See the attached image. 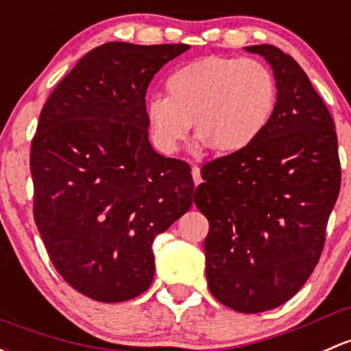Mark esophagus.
Wrapping results in <instances>:
<instances>
[{"mask_svg": "<svg viewBox=\"0 0 351 351\" xmlns=\"http://www.w3.org/2000/svg\"><path fill=\"white\" fill-rule=\"evenodd\" d=\"M191 176H193L195 185L202 183V173H200V168H198L197 165H193V168H191Z\"/></svg>", "mask_w": 351, "mask_h": 351, "instance_id": "34e87169", "label": "esophagus"}]
</instances>
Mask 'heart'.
<instances>
[{
  "mask_svg": "<svg viewBox=\"0 0 351 351\" xmlns=\"http://www.w3.org/2000/svg\"><path fill=\"white\" fill-rule=\"evenodd\" d=\"M166 87L168 95H149L145 106L151 138L163 153L178 151L190 136L191 121L213 153H241L263 134L278 99L267 65L223 55L182 65Z\"/></svg>",
  "mask_w": 351,
  "mask_h": 351,
  "instance_id": "b5f03b06",
  "label": "heart"
}]
</instances>
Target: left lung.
<instances>
[{
    "label": "left lung",
    "instance_id": "8db88e82",
    "mask_svg": "<svg viewBox=\"0 0 351 351\" xmlns=\"http://www.w3.org/2000/svg\"><path fill=\"white\" fill-rule=\"evenodd\" d=\"M271 65L278 99L247 149L202 168L195 205L208 219L206 281L239 313L274 309L318 264L341 169L335 123L304 70L278 47H245Z\"/></svg>",
    "mask_w": 351,
    "mask_h": 351
}]
</instances>
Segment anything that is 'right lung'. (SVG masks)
<instances>
[{
  "instance_id": "add662e5",
  "label": "right lung",
  "mask_w": 351,
  "mask_h": 351,
  "mask_svg": "<svg viewBox=\"0 0 351 351\" xmlns=\"http://www.w3.org/2000/svg\"><path fill=\"white\" fill-rule=\"evenodd\" d=\"M188 49L104 43L40 112L29 151L35 223L58 274L90 300L145 293L153 241L193 204L191 168L153 149L145 116L154 73Z\"/></svg>"
}]
</instances>
